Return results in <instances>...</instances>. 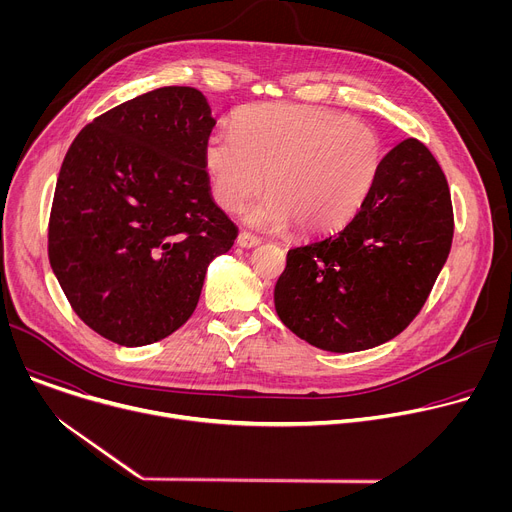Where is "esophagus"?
Here are the masks:
<instances>
[{
    "instance_id": "obj_1",
    "label": "esophagus",
    "mask_w": 512,
    "mask_h": 512,
    "mask_svg": "<svg viewBox=\"0 0 512 512\" xmlns=\"http://www.w3.org/2000/svg\"><path fill=\"white\" fill-rule=\"evenodd\" d=\"M237 245L243 247V249H255V247L261 245V239H257V237L251 235V233H241V235L237 237Z\"/></svg>"
}]
</instances>
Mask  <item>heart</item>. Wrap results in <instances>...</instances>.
<instances>
[{
	"label": "heart",
	"mask_w": 512,
	"mask_h": 512,
	"mask_svg": "<svg viewBox=\"0 0 512 512\" xmlns=\"http://www.w3.org/2000/svg\"><path fill=\"white\" fill-rule=\"evenodd\" d=\"M379 133L342 113L304 105H251L233 131L206 139L204 166L216 202L239 212L263 190L247 221L265 231L294 223L300 233L346 225L369 198L383 168Z\"/></svg>",
	"instance_id": "heart-1"
}]
</instances>
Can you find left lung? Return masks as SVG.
I'll list each match as a JSON object with an SVG mask.
<instances>
[{
    "mask_svg": "<svg viewBox=\"0 0 512 512\" xmlns=\"http://www.w3.org/2000/svg\"><path fill=\"white\" fill-rule=\"evenodd\" d=\"M448 180L413 137L383 158L352 221L289 249L273 291L279 320L316 348L358 352L401 334L423 308L452 247Z\"/></svg>",
    "mask_w": 512,
    "mask_h": 512,
    "instance_id": "left-lung-1",
    "label": "left lung"
}]
</instances>
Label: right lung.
I'll return each instance as SVG.
<instances>
[{
	"label": "right lung",
	"instance_id": "1",
	"mask_svg": "<svg viewBox=\"0 0 512 512\" xmlns=\"http://www.w3.org/2000/svg\"><path fill=\"white\" fill-rule=\"evenodd\" d=\"M214 125L198 89L162 87L97 117L64 156L50 265L72 310L115 344L176 332L196 310L208 263L237 239L204 166Z\"/></svg>",
	"mask_w": 512,
	"mask_h": 512
}]
</instances>
